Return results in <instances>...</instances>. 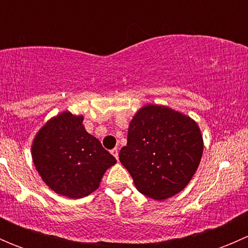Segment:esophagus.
<instances>
[{
	"label": "esophagus",
	"mask_w": 248,
	"mask_h": 248,
	"mask_svg": "<svg viewBox=\"0 0 248 248\" xmlns=\"http://www.w3.org/2000/svg\"><path fill=\"white\" fill-rule=\"evenodd\" d=\"M110 152H111V155L115 157V158L116 159L119 158V149H117V147H114V149H112Z\"/></svg>",
	"instance_id": "1"
}]
</instances>
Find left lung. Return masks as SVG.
<instances>
[{
    "label": "left lung",
    "mask_w": 248,
    "mask_h": 248,
    "mask_svg": "<svg viewBox=\"0 0 248 248\" xmlns=\"http://www.w3.org/2000/svg\"><path fill=\"white\" fill-rule=\"evenodd\" d=\"M202 137L191 117L170 108L146 106L129 124L119 158L137 189L162 201L188 185L202 155Z\"/></svg>",
    "instance_id": "left-lung-1"
}]
</instances>
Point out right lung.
Returning <instances> with one entry per match:
<instances>
[{
    "instance_id": "add662e5",
    "label": "right lung",
    "mask_w": 248,
    "mask_h": 248,
    "mask_svg": "<svg viewBox=\"0 0 248 248\" xmlns=\"http://www.w3.org/2000/svg\"><path fill=\"white\" fill-rule=\"evenodd\" d=\"M82 120L62 112L44 124L32 145L33 163L43 181L67 198L89 196L116 163L101 141L85 131Z\"/></svg>"
}]
</instances>
